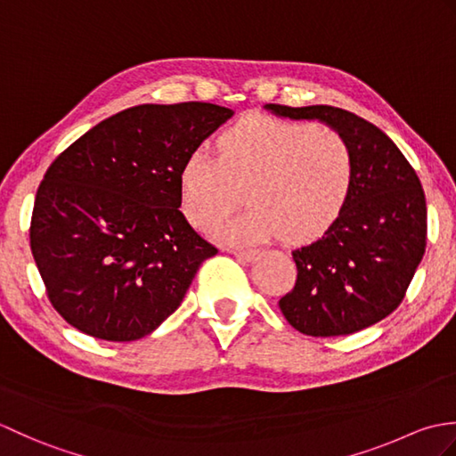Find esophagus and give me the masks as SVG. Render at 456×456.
Returning <instances> with one entry per match:
<instances>
[{
  "label": "esophagus",
  "instance_id": "1",
  "mask_svg": "<svg viewBox=\"0 0 456 456\" xmlns=\"http://www.w3.org/2000/svg\"><path fill=\"white\" fill-rule=\"evenodd\" d=\"M231 253H233L237 258H240V260H245V263H250V260H255V256H256V250H250V248H233L231 250Z\"/></svg>",
  "mask_w": 456,
  "mask_h": 456
}]
</instances>
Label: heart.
Returning a JSON list of instances; mask_svg holds the SVG:
<instances>
[{"mask_svg":"<svg viewBox=\"0 0 456 456\" xmlns=\"http://www.w3.org/2000/svg\"><path fill=\"white\" fill-rule=\"evenodd\" d=\"M354 180L351 147L333 129L247 118L219 134L217 159L193 152L178 176L180 211L208 229L240 202L249 209L209 229L225 245L284 235L296 245L323 237L341 217Z\"/></svg>","mask_w":456,"mask_h":456,"instance_id":"b5f03b06","label":"heart"}]
</instances>
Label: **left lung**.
<instances>
[{
	"label": "left lung",
	"mask_w": 456,
	"mask_h": 456,
	"mask_svg": "<svg viewBox=\"0 0 456 456\" xmlns=\"http://www.w3.org/2000/svg\"><path fill=\"white\" fill-rule=\"evenodd\" d=\"M276 118L319 121L346 141L354 180L341 217L312 245L296 248V286L280 299L288 323L312 337L351 335L402 304L428 239L418 174L376 125L331 105L266 103Z\"/></svg>",
	"instance_id": "obj_1"
}]
</instances>
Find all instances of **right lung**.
Listing matches in <instances>:
<instances>
[{
	"label": "right lung",
	"instance_id": "right-lung-1",
	"mask_svg": "<svg viewBox=\"0 0 456 456\" xmlns=\"http://www.w3.org/2000/svg\"><path fill=\"white\" fill-rule=\"evenodd\" d=\"M221 105H137L70 144L37 190L31 250L66 323L137 341L180 307L217 248L182 216V164L233 118Z\"/></svg>",
	"mask_w": 456,
	"mask_h": 456
}]
</instances>
